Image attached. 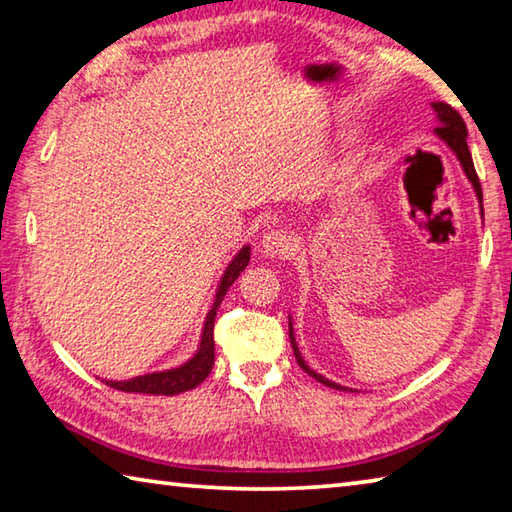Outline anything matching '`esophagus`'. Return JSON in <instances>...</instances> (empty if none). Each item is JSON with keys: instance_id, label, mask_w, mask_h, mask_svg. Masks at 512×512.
Returning <instances> with one entry per match:
<instances>
[{"instance_id": "1", "label": "esophagus", "mask_w": 512, "mask_h": 512, "mask_svg": "<svg viewBox=\"0 0 512 512\" xmlns=\"http://www.w3.org/2000/svg\"><path fill=\"white\" fill-rule=\"evenodd\" d=\"M259 248H262L264 257L282 259V257H288L293 253L295 241L286 230H268L262 237V241H259Z\"/></svg>"}]
</instances>
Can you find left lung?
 Here are the masks:
<instances>
[{
	"mask_svg": "<svg viewBox=\"0 0 512 512\" xmlns=\"http://www.w3.org/2000/svg\"><path fill=\"white\" fill-rule=\"evenodd\" d=\"M432 109H434V114H436L434 134L439 136L441 141L450 147L454 156H457V161H459V165H461L463 174H466V179L470 181L472 190H475V197H477V201H479V210H481V217H483V194H481V185H479L477 172H475V163H472V156H470L468 143H466V138H468L466 123H463V118H461V116L457 114V111H454L450 105H445V102H432ZM288 338H291V347H293L297 365H300V367L306 371V374L318 380V383H322V385L333 387V389H340V392H353L351 387H342V385H338V383H333V380L324 378L322 374H318V371L306 365V360L302 358L300 349H297L291 315H288Z\"/></svg>",
	"mask_w": 512,
	"mask_h": 512,
	"instance_id": "left-lung-1",
	"label": "left lung"
}]
</instances>
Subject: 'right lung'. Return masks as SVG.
<instances>
[{
	"mask_svg": "<svg viewBox=\"0 0 512 512\" xmlns=\"http://www.w3.org/2000/svg\"><path fill=\"white\" fill-rule=\"evenodd\" d=\"M250 259V246H241L239 253L230 259L224 275L217 284L215 291V302H212L210 311L206 313V320H203V329H201V340L197 351L183 362L179 367L172 369H163V371H152V374H143V376H134L127 380H105L109 387L118 389V392H129V394H154V396H176L181 392H188V389H194L201 385L203 380L208 378L212 371V365H215V338H212V329H215V315L221 300L232 282L237 280L239 273L248 266Z\"/></svg>",
	"mask_w": 512,
	"mask_h": 512,
	"instance_id": "obj_1",
	"label": "right lung"
}]
</instances>
